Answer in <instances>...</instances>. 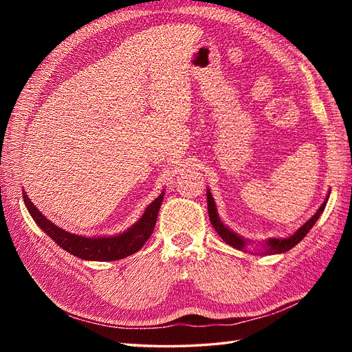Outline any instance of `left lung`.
I'll return each instance as SVG.
<instances>
[{
  "mask_svg": "<svg viewBox=\"0 0 352 352\" xmlns=\"http://www.w3.org/2000/svg\"><path fill=\"white\" fill-rule=\"evenodd\" d=\"M328 197H330V193H328L325 201L322 203V206H320L318 208V212L311 216V218L304 223L302 227L298 228L294 234L286 237V239H267L266 242V246H265V251H261L263 254H281V252H286L289 250L294 248L295 245L300 243L302 239L305 237V234L309 233V231L311 230V227L315 226L316 221L319 219L320 213L324 212V208L327 206V201H328ZM207 207H208V218H210V222L213 228L216 230V233H218L222 241L233 246V248H237V250H245L246 246V241L243 237L237 236L234 231H231L227 226H223V222L219 219L218 216V210H216V204H214V199L212 197L210 190L207 189Z\"/></svg>",
  "mask_w": 352,
  "mask_h": 352,
  "instance_id": "8db88e82",
  "label": "left lung"
}]
</instances>
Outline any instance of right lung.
<instances>
[{"instance_id":"1","label":"right lung","mask_w":352,"mask_h":352,"mask_svg":"<svg viewBox=\"0 0 352 352\" xmlns=\"http://www.w3.org/2000/svg\"><path fill=\"white\" fill-rule=\"evenodd\" d=\"M164 197V190L157 197L151 204L145 208V213L142 218L131 226L129 230L116 236H104V237H86L68 233L48 221L45 216L37 210V207L28 199L27 193L22 192V198L28 208V213L52 241L58 246H62L65 251H68L72 256L83 260H95V261H111L119 260L131 254L138 252L145 242L153 234L157 214H159L162 201Z\"/></svg>"}]
</instances>
